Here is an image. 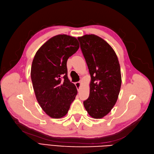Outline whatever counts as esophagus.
Masks as SVG:
<instances>
[{
  "label": "esophagus",
  "instance_id": "obj_1",
  "mask_svg": "<svg viewBox=\"0 0 154 154\" xmlns=\"http://www.w3.org/2000/svg\"><path fill=\"white\" fill-rule=\"evenodd\" d=\"M75 85H76V88H77L78 91H80V87H81V82H76V83H75Z\"/></svg>",
  "mask_w": 154,
  "mask_h": 154
}]
</instances>
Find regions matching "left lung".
<instances>
[{
  "instance_id": "8db88e82",
  "label": "left lung",
  "mask_w": 154,
  "mask_h": 154,
  "mask_svg": "<svg viewBox=\"0 0 154 154\" xmlns=\"http://www.w3.org/2000/svg\"><path fill=\"white\" fill-rule=\"evenodd\" d=\"M78 40L91 78L89 96L83 105L92 118L100 119L110 112L118 98L122 85L118 58L98 36L85 35Z\"/></svg>"
}]
</instances>
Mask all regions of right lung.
I'll return each mask as SVG.
<instances>
[{
    "label": "right lung",
    "mask_w": 154,
    "mask_h": 154,
    "mask_svg": "<svg viewBox=\"0 0 154 154\" xmlns=\"http://www.w3.org/2000/svg\"><path fill=\"white\" fill-rule=\"evenodd\" d=\"M79 48L75 37L58 35L42 45L32 60L31 78L36 98L52 118L66 116L78 93L68 79L67 61Z\"/></svg>",
    "instance_id": "obj_1"
}]
</instances>
